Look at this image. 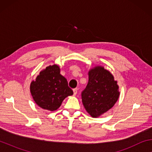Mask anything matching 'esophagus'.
Returning a JSON list of instances; mask_svg holds the SVG:
<instances>
[{
    "mask_svg": "<svg viewBox=\"0 0 152 152\" xmlns=\"http://www.w3.org/2000/svg\"><path fill=\"white\" fill-rule=\"evenodd\" d=\"M73 92H74V95H76L77 92H78V89H77V88H74L73 89Z\"/></svg>",
    "mask_w": 152,
    "mask_h": 152,
    "instance_id": "obj_1",
    "label": "esophagus"
}]
</instances>
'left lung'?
<instances>
[{
	"instance_id": "8db88e82",
	"label": "left lung",
	"mask_w": 152,
	"mask_h": 152,
	"mask_svg": "<svg viewBox=\"0 0 152 152\" xmlns=\"http://www.w3.org/2000/svg\"><path fill=\"white\" fill-rule=\"evenodd\" d=\"M117 82L109 71L97 66L88 72V82L82 91V101L86 111L97 117L114 106L119 96Z\"/></svg>"
}]
</instances>
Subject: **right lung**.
<instances>
[{"label": "right lung", "instance_id": "1", "mask_svg": "<svg viewBox=\"0 0 152 152\" xmlns=\"http://www.w3.org/2000/svg\"><path fill=\"white\" fill-rule=\"evenodd\" d=\"M30 90L38 106L51 111L58 109L66 97L73 94L57 65L48 66L41 71L36 80L31 83Z\"/></svg>", "mask_w": 152, "mask_h": 152}]
</instances>
